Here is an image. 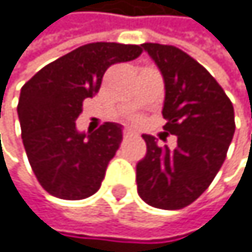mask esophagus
Masks as SVG:
<instances>
[{"instance_id":"obj_1","label":"esophagus","mask_w":252,"mask_h":252,"mask_svg":"<svg viewBox=\"0 0 252 252\" xmlns=\"http://www.w3.org/2000/svg\"><path fill=\"white\" fill-rule=\"evenodd\" d=\"M136 133L133 131V130H130V128H127V130H124V138L125 139H128V138H131V136H135Z\"/></svg>"}]
</instances>
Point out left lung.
I'll return each mask as SVG.
<instances>
[{"label": "left lung", "instance_id": "left-lung-1", "mask_svg": "<svg viewBox=\"0 0 252 252\" xmlns=\"http://www.w3.org/2000/svg\"><path fill=\"white\" fill-rule=\"evenodd\" d=\"M164 81V133L177 147L143 135L147 152L136 164L138 194L146 204L179 210L199 197L218 174L235 131L234 106L205 68L172 45L143 43Z\"/></svg>", "mask_w": 252, "mask_h": 252}]
</instances>
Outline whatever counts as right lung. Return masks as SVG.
Instances as JSON below:
<instances>
[{"mask_svg":"<svg viewBox=\"0 0 252 252\" xmlns=\"http://www.w3.org/2000/svg\"><path fill=\"white\" fill-rule=\"evenodd\" d=\"M143 48L95 42L61 56L25 83L17 106L31 168L45 191L67 201L98 191L109 160L122 141V125L105 122L81 133L75 121L94 97L106 68L136 59Z\"/></svg>","mask_w":252,"mask_h":252,"instance_id":"add662e5","label":"right lung"}]
</instances>
